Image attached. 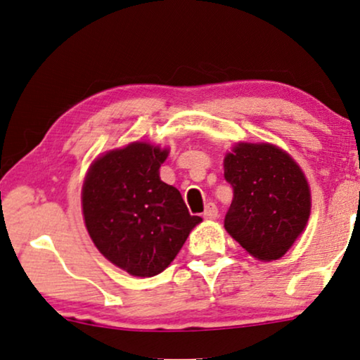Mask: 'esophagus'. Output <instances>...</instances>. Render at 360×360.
Returning a JSON list of instances; mask_svg holds the SVG:
<instances>
[{"label": "esophagus", "instance_id": "obj_1", "mask_svg": "<svg viewBox=\"0 0 360 360\" xmlns=\"http://www.w3.org/2000/svg\"><path fill=\"white\" fill-rule=\"evenodd\" d=\"M217 215H219L217 205H215L214 202H209L207 205H205V210H204V214H202L204 219L214 220V219H217Z\"/></svg>", "mask_w": 360, "mask_h": 360}]
</instances>
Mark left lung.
<instances>
[{
  "label": "left lung",
  "mask_w": 360,
  "mask_h": 360,
  "mask_svg": "<svg viewBox=\"0 0 360 360\" xmlns=\"http://www.w3.org/2000/svg\"><path fill=\"white\" fill-rule=\"evenodd\" d=\"M233 199L224 227L257 260H278L311 212L308 181L288 153L270 143H237L224 158Z\"/></svg>",
  "instance_id": "obj_1"
}]
</instances>
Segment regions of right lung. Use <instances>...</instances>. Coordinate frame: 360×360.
<instances>
[{
	"instance_id": "add662e5",
	"label": "right lung",
	"mask_w": 360,
	"mask_h": 360,
	"mask_svg": "<svg viewBox=\"0 0 360 360\" xmlns=\"http://www.w3.org/2000/svg\"><path fill=\"white\" fill-rule=\"evenodd\" d=\"M166 148L135 141L92 162L82 186L85 227L102 255L133 276L150 278L169 266L199 215L162 183Z\"/></svg>"
}]
</instances>
